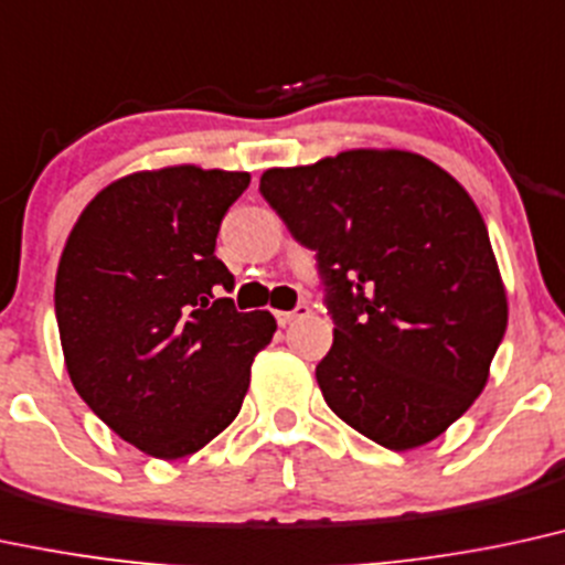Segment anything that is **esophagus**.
I'll list each match as a JSON object with an SVG mask.
<instances>
[{"instance_id":"obj_1","label":"esophagus","mask_w":565,"mask_h":565,"mask_svg":"<svg viewBox=\"0 0 565 565\" xmlns=\"http://www.w3.org/2000/svg\"><path fill=\"white\" fill-rule=\"evenodd\" d=\"M305 316H310V305L300 302L297 308H291V310H278L276 321H278V326H289L291 321H297V318H305Z\"/></svg>"}]
</instances>
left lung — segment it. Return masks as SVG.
<instances>
[{"mask_svg": "<svg viewBox=\"0 0 565 565\" xmlns=\"http://www.w3.org/2000/svg\"><path fill=\"white\" fill-rule=\"evenodd\" d=\"M260 194L316 253L334 321L316 379L331 411L386 450L437 439L484 390L508 326L466 189L420 154L352 149L265 171Z\"/></svg>", "mask_w": 565, "mask_h": 565, "instance_id": "left-lung-1", "label": "left lung"}]
</instances>
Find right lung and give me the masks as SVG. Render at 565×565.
<instances>
[{"label": "right lung", "mask_w": 565, "mask_h": 565, "mask_svg": "<svg viewBox=\"0 0 565 565\" xmlns=\"http://www.w3.org/2000/svg\"><path fill=\"white\" fill-rule=\"evenodd\" d=\"M249 173L194 166L134 173L88 202L54 281L65 365L81 399L120 439L175 460L239 413L268 310L239 312L215 257L223 215Z\"/></svg>", "instance_id": "add662e5"}]
</instances>
